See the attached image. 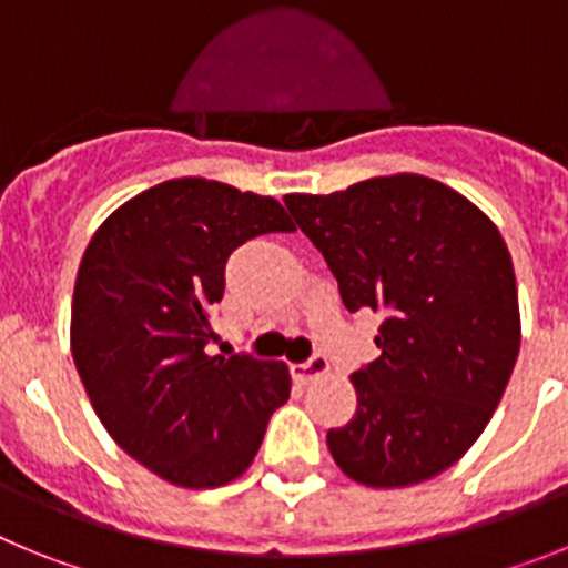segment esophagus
Here are the masks:
<instances>
[{
    "mask_svg": "<svg viewBox=\"0 0 568 568\" xmlns=\"http://www.w3.org/2000/svg\"><path fill=\"white\" fill-rule=\"evenodd\" d=\"M293 373H295V378H301V381H315V378H321V375L329 373V358L324 353H313L307 361H304V364H295Z\"/></svg>",
    "mask_w": 568,
    "mask_h": 568,
    "instance_id": "obj_1",
    "label": "esophagus"
}]
</instances>
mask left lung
Wrapping results in <instances>:
<instances>
[{
    "label": "left lung",
    "instance_id": "obj_1",
    "mask_svg": "<svg viewBox=\"0 0 568 568\" xmlns=\"http://www.w3.org/2000/svg\"><path fill=\"white\" fill-rule=\"evenodd\" d=\"M284 204L344 307L381 315V355L353 373L358 409L327 433L335 464L375 489L435 478L484 433L518 361L506 241L464 195L415 173Z\"/></svg>",
    "mask_w": 568,
    "mask_h": 568
}]
</instances>
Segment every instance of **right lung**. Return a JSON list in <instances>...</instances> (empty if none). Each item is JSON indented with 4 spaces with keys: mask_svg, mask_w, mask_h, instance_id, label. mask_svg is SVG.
<instances>
[{
    "mask_svg": "<svg viewBox=\"0 0 568 568\" xmlns=\"http://www.w3.org/2000/svg\"><path fill=\"white\" fill-rule=\"evenodd\" d=\"M293 230L270 195L173 179L122 204L84 250L70 313L79 378L115 444L168 484L244 475L290 398L281 361L207 355V344L230 253Z\"/></svg>",
    "mask_w": 568,
    "mask_h": 568,
    "instance_id": "add662e5",
    "label": "right lung"
}]
</instances>
